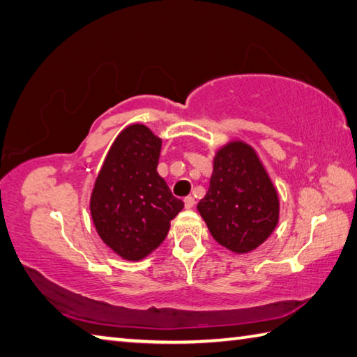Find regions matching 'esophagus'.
<instances>
[{"instance_id":"1","label":"esophagus","mask_w":357,"mask_h":357,"mask_svg":"<svg viewBox=\"0 0 357 357\" xmlns=\"http://www.w3.org/2000/svg\"><path fill=\"white\" fill-rule=\"evenodd\" d=\"M185 208H192V207H195V197H192V196H188V197H185Z\"/></svg>"}]
</instances>
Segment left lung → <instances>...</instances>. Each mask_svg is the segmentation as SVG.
Masks as SVG:
<instances>
[{"mask_svg": "<svg viewBox=\"0 0 357 357\" xmlns=\"http://www.w3.org/2000/svg\"><path fill=\"white\" fill-rule=\"evenodd\" d=\"M279 210V192L252 146L232 139L216 150L197 211L221 246L234 254L252 252L274 232Z\"/></svg>", "mask_w": 357, "mask_h": 357, "instance_id": "obj_1", "label": "left lung"}]
</instances>
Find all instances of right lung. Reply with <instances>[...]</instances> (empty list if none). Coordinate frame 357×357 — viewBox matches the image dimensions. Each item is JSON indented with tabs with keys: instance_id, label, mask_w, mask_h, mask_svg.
Returning a JSON list of instances; mask_svg holds the SVG:
<instances>
[{
	"instance_id": "add662e5",
	"label": "right lung",
	"mask_w": 357,
	"mask_h": 357,
	"mask_svg": "<svg viewBox=\"0 0 357 357\" xmlns=\"http://www.w3.org/2000/svg\"><path fill=\"white\" fill-rule=\"evenodd\" d=\"M161 142L144 123L125 127L93 183L92 222L105 245L123 260L139 261L152 254L183 210L156 171Z\"/></svg>"
}]
</instances>
